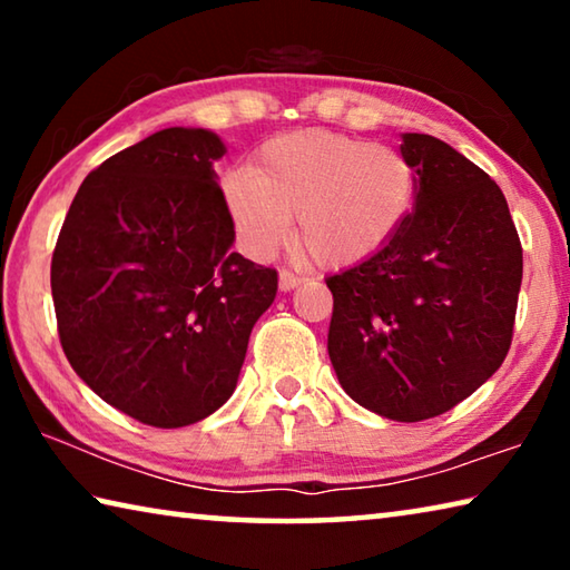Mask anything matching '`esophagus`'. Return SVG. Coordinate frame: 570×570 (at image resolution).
Here are the masks:
<instances>
[{
    "mask_svg": "<svg viewBox=\"0 0 570 570\" xmlns=\"http://www.w3.org/2000/svg\"><path fill=\"white\" fill-rule=\"evenodd\" d=\"M298 284H302V276H296L292 272H278V288H282V292H292Z\"/></svg>",
    "mask_w": 570,
    "mask_h": 570,
    "instance_id": "34e87169",
    "label": "esophagus"
}]
</instances>
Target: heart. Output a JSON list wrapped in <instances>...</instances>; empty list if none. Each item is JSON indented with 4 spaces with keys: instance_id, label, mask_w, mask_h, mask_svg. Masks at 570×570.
<instances>
[{
    "instance_id": "obj_1",
    "label": "heart",
    "mask_w": 570,
    "mask_h": 570,
    "mask_svg": "<svg viewBox=\"0 0 570 570\" xmlns=\"http://www.w3.org/2000/svg\"><path fill=\"white\" fill-rule=\"evenodd\" d=\"M417 168L400 148L326 130H298L258 148L254 166L220 178V200L240 248L274 256L288 234L316 264L370 262L410 224Z\"/></svg>"
}]
</instances>
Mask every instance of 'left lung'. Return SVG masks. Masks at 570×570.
Listing matches in <instances>:
<instances>
[{
  "label": "left lung",
  "mask_w": 570,
  "mask_h": 570,
  "mask_svg": "<svg viewBox=\"0 0 570 570\" xmlns=\"http://www.w3.org/2000/svg\"><path fill=\"white\" fill-rule=\"evenodd\" d=\"M400 150L417 168V206L387 248L326 278V350L356 404L420 422L470 397L503 364L523 248L485 170L432 135L402 132Z\"/></svg>",
  "instance_id": "obj_1"
}]
</instances>
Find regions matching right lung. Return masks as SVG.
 <instances>
[{"mask_svg":"<svg viewBox=\"0 0 570 570\" xmlns=\"http://www.w3.org/2000/svg\"><path fill=\"white\" fill-rule=\"evenodd\" d=\"M206 128H166L82 180L52 254V302L88 387L153 428H186L234 394L274 268L236 250Z\"/></svg>","mask_w":570,"mask_h":570,"instance_id":"obj_1","label":"right lung"}]
</instances>
